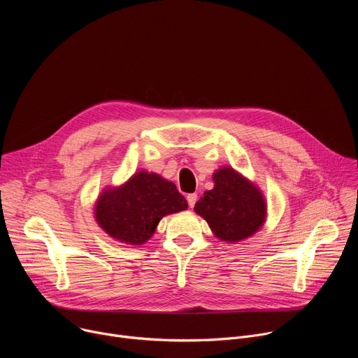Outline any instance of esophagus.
I'll return each instance as SVG.
<instances>
[{
    "label": "esophagus",
    "mask_w": 358,
    "mask_h": 358,
    "mask_svg": "<svg viewBox=\"0 0 358 358\" xmlns=\"http://www.w3.org/2000/svg\"><path fill=\"white\" fill-rule=\"evenodd\" d=\"M187 201H188V206L192 208L195 206V202H196V194H188Z\"/></svg>",
    "instance_id": "1"
}]
</instances>
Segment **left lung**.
I'll use <instances>...</instances> for the list:
<instances>
[{
    "instance_id": "1",
    "label": "left lung",
    "mask_w": 358,
    "mask_h": 358,
    "mask_svg": "<svg viewBox=\"0 0 358 358\" xmlns=\"http://www.w3.org/2000/svg\"><path fill=\"white\" fill-rule=\"evenodd\" d=\"M214 188L196 201L194 211L206 220L213 234L229 243L257 234L265 224L268 206L262 191L232 167L213 176Z\"/></svg>"
}]
</instances>
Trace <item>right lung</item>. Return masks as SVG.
Instances as JSON below:
<instances>
[{
    "instance_id": "1",
    "label": "right lung",
    "mask_w": 358,
    "mask_h": 358,
    "mask_svg": "<svg viewBox=\"0 0 358 358\" xmlns=\"http://www.w3.org/2000/svg\"><path fill=\"white\" fill-rule=\"evenodd\" d=\"M187 208V199L174 182L141 170L124 184L100 192L94 203V220L113 239L143 245L156 232L163 217Z\"/></svg>"
}]
</instances>
